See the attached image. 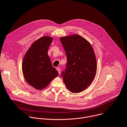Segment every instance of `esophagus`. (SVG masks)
<instances>
[{
	"mask_svg": "<svg viewBox=\"0 0 127 127\" xmlns=\"http://www.w3.org/2000/svg\"><path fill=\"white\" fill-rule=\"evenodd\" d=\"M56 69H57V70L58 71L59 74H60V73H61V69H60V68H57Z\"/></svg>",
	"mask_w": 127,
	"mask_h": 127,
	"instance_id": "34e87169",
	"label": "esophagus"
}]
</instances>
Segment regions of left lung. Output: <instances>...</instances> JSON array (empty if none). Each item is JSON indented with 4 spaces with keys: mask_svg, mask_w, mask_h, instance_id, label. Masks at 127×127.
I'll list each match as a JSON object with an SVG mask.
<instances>
[{
    "mask_svg": "<svg viewBox=\"0 0 127 127\" xmlns=\"http://www.w3.org/2000/svg\"><path fill=\"white\" fill-rule=\"evenodd\" d=\"M67 56V63L61 75L67 88L72 93L86 89L94 80L97 61L90 42L78 35L60 37Z\"/></svg>",
    "mask_w": 127,
    "mask_h": 127,
    "instance_id": "1",
    "label": "left lung"
}]
</instances>
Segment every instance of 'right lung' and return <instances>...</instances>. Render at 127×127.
Returning a JSON list of instances; mask_svg holds the SVG:
<instances>
[{
  "label": "right lung",
  "mask_w": 127,
  "mask_h": 127,
  "mask_svg": "<svg viewBox=\"0 0 127 127\" xmlns=\"http://www.w3.org/2000/svg\"><path fill=\"white\" fill-rule=\"evenodd\" d=\"M52 40V37L46 36L38 39L32 44L23 59V76L29 85L37 90L46 88L58 75L48 55Z\"/></svg>",
  "instance_id": "add662e5"
}]
</instances>
